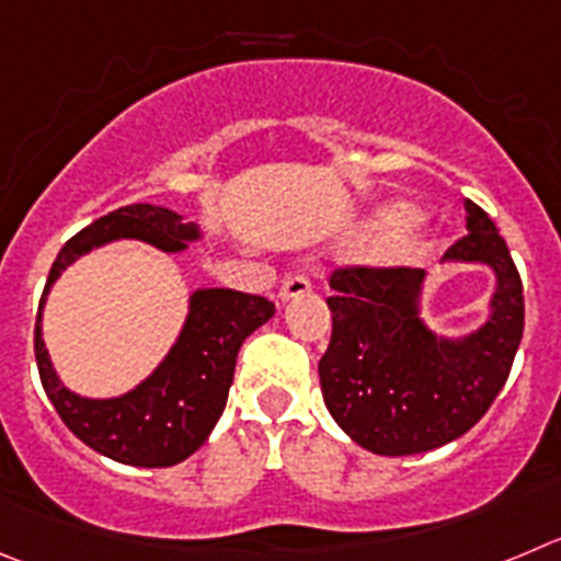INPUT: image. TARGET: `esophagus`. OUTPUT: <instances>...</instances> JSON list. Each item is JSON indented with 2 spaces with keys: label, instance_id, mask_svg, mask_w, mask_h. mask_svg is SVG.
<instances>
[{
  "label": "esophagus",
  "instance_id": "1",
  "mask_svg": "<svg viewBox=\"0 0 561 561\" xmlns=\"http://www.w3.org/2000/svg\"><path fill=\"white\" fill-rule=\"evenodd\" d=\"M305 293H310V279L301 274H293V276H287L285 285H282L279 298L282 301H293V298H301Z\"/></svg>",
  "mask_w": 561,
  "mask_h": 561
}]
</instances>
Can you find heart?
I'll return each instance as SVG.
<instances>
[{
  "mask_svg": "<svg viewBox=\"0 0 561 561\" xmlns=\"http://www.w3.org/2000/svg\"><path fill=\"white\" fill-rule=\"evenodd\" d=\"M421 221L423 213L417 207H412V204H392V207H387L381 213L379 221H376V232L381 238H399V234L412 232Z\"/></svg>",
  "mask_w": 561,
  "mask_h": 561,
  "instance_id": "heart-1",
  "label": "heart"
}]
</instances>
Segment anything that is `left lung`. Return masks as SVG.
I'll list each match as a JSON object with an SVG mask.
<instances>
[{"instance_id":"left-lung-1","label":"left lung","mask_w":561,"mask_h":561,"mask_svg":"<svg viewBox=\"0 0 561 561\" xmlns=\"http://www.w3.org/2000/svg\"><path fill=\"white\" fill-rule=\"evenodd\" d=\"M468 232L446 265L493 271L481 327L443 334L423 318L428 274L348 268L329 279L332 340L318 363L323 404L340 428L379 457H410L462 437L510 376L523 337V285L504 238L468 202Z\"/></svg>"}]
</instances>
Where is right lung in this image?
I'll return each instance as SVG.
<instances>
[{"label": "right lung", "mask_w": 561, "mask_h": 561, "mask_svg": "<svg viewBox=\"0 0 561 561\" xmlns=\"http://www.w3.org/2000/svg\"><path fill=\"white\" fill-rule=\"evenodd\" d=\"M202 238L198 224H185L174 209L127 204L77 232L51 265L35 321L41 385L62 423L102 457L133 468H171L196 454L224 415L240 345L274 318V305L229 287H198L187 298L185 323L162 363L122 396L88 399L62 385L51 363L44 343L46 296L68 265L115 240H140L180 254Z\"/></svg>", "instance_id": "right-lung-1"}]
</instances>
